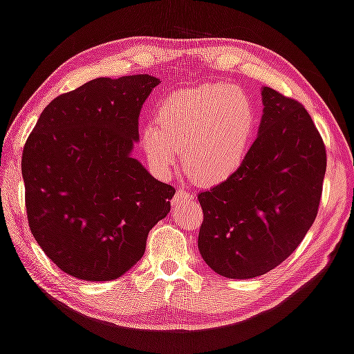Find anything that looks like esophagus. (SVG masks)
Instances as JSON below:
<instances>
[{
  "label": "esophagus",
  "instance_id": "34e87169",
  "mask_svg": "<svg viewBox=\"0 0 354 354\" xmlns=\"http://www.w3.org/2000/svg\"><path fill=\"white\" fill-rule=\"evenodd\" d=\"M191 199H193V196H191L187 189H178L177 193H176V196H174L172 204L174 205H178V204H182V202L191 201Z\"/></svg>",
  "mask_w": 354,
  "mask_h": 354
}]
</instances>
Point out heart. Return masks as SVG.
<instances>
[{
    "label": "heart",
    "mask_w": 354,
    "mask_h": 354,
    "mask_svg": "<svg viewBox=\"0 0 354 354\" xmlns=\"http://www.w3.org/2000/svg\"><path fill=\"white\" fill-rule=\"evenodd\" d=\"M156 123L144 127L147 161L169 176L180 161L202 185H219L240 172L251 150L257 113L251 98L227 84L174 92L156 109Z\"/></svg>",
    "instance_id": "1"
}]
</instances>
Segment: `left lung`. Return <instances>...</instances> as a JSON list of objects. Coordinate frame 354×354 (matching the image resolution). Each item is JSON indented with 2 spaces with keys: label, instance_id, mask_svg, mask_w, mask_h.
<instances>
[{
  "label": "left lung",
  "instance_id": "obj_1",
  "mask_svg": "<svg viewBox=\"0 0 354 354\" xmlns=\"http://www.w3.org/2000/svg\"><path fill=\"white\" fill-rule=\"evenodd\" d=\"M259 135L240 172L198 194L202 259L229 279H251L281 265L314 224L326 149L295 98L262 89Z\"/></svg>",
  "mask_w": 354,
  "mask_h": 354
}]
</instances>
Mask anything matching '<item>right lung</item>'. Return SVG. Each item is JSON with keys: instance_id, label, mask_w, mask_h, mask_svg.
<instances>
[{"instance_id": "add662e5", "label": "right lung", "mask_w": 354, "mask_h": 354, "mask_svg": "<svg viewBox=\"0 0 354 354\" xmlns=\"http://www.w3.org/2000/svg\"><path fill=\"white\" fill-rule=\"evenodd\" d=\"M150 75L97 78L51 100L21 156L28 224L64 273L113 281L146 251L176 188L131 158Z\"/></svg>"}]
</instances>
